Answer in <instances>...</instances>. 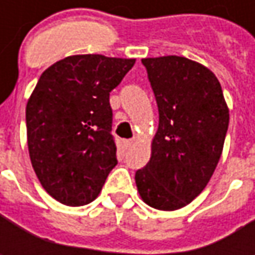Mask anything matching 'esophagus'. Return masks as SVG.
Here are the masks:
<instances>
[{"label":"esophagus","mask_w":255,"mask_h":255,"mask_svg":"<svg viewBox=\"0 0 255 255\" xmlns=\"http://www.w3.org/2000/svg\"><path fill=\"white\" fill-rule=\"evenodd\" d=\"M133 140H123V146H125V149H129V147H132Z\"/></svg>","instance_id":"esophagus-1"}]
</instances>
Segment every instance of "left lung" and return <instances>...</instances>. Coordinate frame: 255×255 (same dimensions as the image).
Instances as JSON below:
<instances>
[{
	"instance_id": "left-lung-1",
	"label": "left lung",
	"mask_w": 255,
	"mask_h": 255,
	"mask_svg": "<svg viewBox=\"0 0 255 255\" xmlns=\"http://www.w3.org/2000/svg\"><path fill=\"white\" fill-rule=\"evenodd\" d=\"M159 108L149 163L136 171L142 200L173 211L187 206L210 181L220 160L230 113L209 68L184 56L144 58Z\"/></svg>"
}]
</instances>
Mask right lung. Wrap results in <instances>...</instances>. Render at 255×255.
Returning <instances> with one entry per match:
<instances>
[{"mask_svg": "<svg viewBox=\"0 0 255 255\" xmlns=\"http://www.w3.org/2000/svg\"><path fill=\"white\" fill-rule=\"evenodd\" d=\"M136 59L72 55L45 69L26 103L35 174L65 206L93 201L116 160L109 93Z\"/></svg>", "mask_w": 255, "mask_h": 255, "instance_id": "right-lung-1", "label": "right lung"}]
</instances>
